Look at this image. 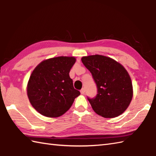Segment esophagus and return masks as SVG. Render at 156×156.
I'll return each mask as SVG.
<instances>
[{
	"label": "esophagus",
	"mask_w": 156,
	"mask_h": 156,
	"mask_svg": "<svg viewBox=\"0 0 156 156\" xmlns=\"http://www.w3.org/2000/svg\"><path fill=\"white\" fill-rule=\"evenodd\" d=\"M85 89L84 88H83L81 91H80V92H81V94H84L85 93Z\"/></svg>",
	"instance_id": "1"
}]
</instances>
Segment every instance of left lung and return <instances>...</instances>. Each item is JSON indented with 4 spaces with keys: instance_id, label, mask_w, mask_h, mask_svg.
<instances>
[{
    "instance_id": "obj_1",
    "label": "left lung",
    "mask_w": 156,
    "mask_h": 156,
    "mask_svg": "<svg viewBox=\"0 0 156 156\" xmlns=\"http://www.w3.org/2000/svg\"><path fill=\"white\" fill-rule=\"evenodd\" d=\"M98 87L95 98L88 100L93 111L105 118L116 117L125 112L133 98V86L126 69L113 58L100 55L81 58Z\"/></svg>"
}]
</instances>
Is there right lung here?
<instances>
[{"label":"right lung","mask_w":156,"mask_h":156,"mask_svg":"<svg viewBox=\"0 0 156 156\" xmlns=\"http://www.w3.org/2000/svg\"><path fill=\"white\" fill-rule=\"evenodd\" d=\"M75 61V57H53L41 62L33 71L27 87V96L41 115L61 116L80 95L69 74Z\"/></svg>","instance_id":"right-lung-1"}]
</instances>
